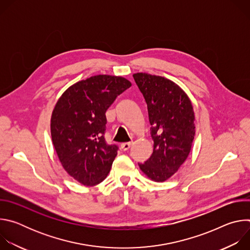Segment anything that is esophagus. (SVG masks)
I'll return each instance as SVG.
<instances>
[{"instance_id":"obj_1","label":"esophagus","mask_w":250,"mask_h":250,"mask_svg":"<svg viewBox=\"0 0 250 250\" xmlns=\"http://www.w3.org/2000/svg\"><path fill=\"white\" fill-rule=\"evenodd\" d=\"M130 146H131L130 142H125V144H122V145H121V148H122L124 151L128 150V149L130 148Z\"/></svg>"}]
</instances>
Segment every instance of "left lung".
<instances>
[{
    "label": "left lung",
    "mask_w": 250,
    "mask_h": 250,
    "mask_svg": "<svg viewBox=\"0 0 250 250\" xmlns=\"http://www.w3.org/2000/svg\"><path fill=\"white\" fill-rule=\"evenodd\" d=\"M133 79L147 104L153 152L139 168L154 182H164L186 161L195 136V113L188 95L173 81L148 73Z\"/></svg>",
    "instance_id": "obj_1"
}]
</instances>
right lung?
<instances>
[{
  "label": "right lung",
  "instance_id": "obj_1",
  "mask_svg": "<svg viewBox=\"0 0 250 250\" xmlns=\"http://www.w3.org/2000/svg\"><path fill=\"white\" fill-rule=\"evenodd\" d=\"M131 83L121 76L95 75L70 86L58 99L50 121L51 138L64 170L85 186L108 176L118 154L105 144V112Z\"/></svg>",
  "mask_w": 250,
  "mask_h": 250
}]
</instances>
